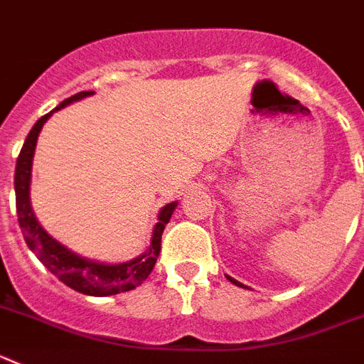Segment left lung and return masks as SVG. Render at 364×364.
I'll return each mask as SVG.
<instances>
[{"instance_id":"8db88e82","label":"left lung","mask_w":364,"mask_h":364,"mask_svg":"<svg viewBox=\"0 0 364 364\" xmlns=\"http://www.w3.org/2000/svg\"><path fill=\"white\" fill-rule=\"evenodd\" d=\"M225 277H228V279L231 281V283H233V285H237V287H242V289H248V287H244L242 283H240V281H237V279H235V277H231V276H225Z\"/></svg>"}]
</instances>
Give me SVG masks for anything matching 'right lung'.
<instances>
[{
  "label": "right lung",
  "mask_w": 364,
  "mask_h": 364,
  "mask_svg": "<svg viewBox=\"0 0 364 364\" xmlns=\"http://www.w3.org/2000/svg\"><path fill=\"white\" fill-rule=\"evenodd\" d=\"M92 90H85L75 96L64 100L60 105H57L51 112L44 114L41 120H36L33 129L29 131L26 142L21 146V151L16 161V172H14V192H16V213L18 222H20L21 233L26 244L29 246L36 257L41 259L51 274L59 277L64 285H68L73 291L81 292L87 296H112L127 292L142 285V281L148 279V276L154 270L157 262L159 252H161V237L166 228V224L172 218L173 210L177 207V201L166 203L161 209L157 216V224L151 233V242L148 250L142 255L131 259V261L118 262V264H109V262H100L94 259H87L79 253L68 250L59 240H55L48 231L36 220L31 207V170L33 157H35L36 140L41 135L42 127L48 122L55 111H60L66 105L73 102H79L83 97L92 96Z\"/></svg>",
  "instance_id": "add662e5"
}]
</instances>
